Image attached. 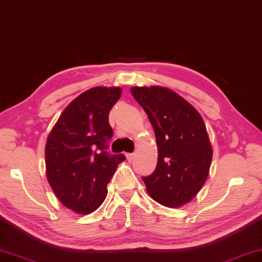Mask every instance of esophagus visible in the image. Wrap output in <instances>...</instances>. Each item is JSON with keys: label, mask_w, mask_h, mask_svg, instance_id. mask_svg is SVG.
<instances>
[{"label": "esophagus", "mask_w": 262, "mask_h": 262, "mask_svg": "<svg viewBox=\"0 0 262 262\" xmlns=\"http://www.w3.org/2000/svg\"><path fill=\"white\" fill-rule=\"evenodd\" d=\"M126 158H127L128 162H132V161H134V158H135V154H126Z\"/></svg>", "instance_id": "1"}]
</instances>
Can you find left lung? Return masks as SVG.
Here are the masks:
<instances>
[{
    "mask_svg": "<svg viewBox=\"0 0 262 262\" xmlns=\"http://www.w3.org/2000/svg\"><path fill=\"white\" fill-rule=\"evenodd\" d=\"M156 137L155 171L142 177L149 195L169 208L194 199L206 183L213 149L202 117L187 100L165 87H132Z\"/></svg>",
    "mask_w": 262,
    "mask_h": 262,
    "instance_id": "8db88e82",
    "label": "left lung"
}]
</instances>
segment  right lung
Returning <instances> with one entry per match:
<instances>
[{
    "label": "right lung",
    "mask_w": 262,
    "mask_h": 262,
    "mask_svg": "<svg viewBox=\"0 0 262 262\" xmlns=\"http://www.w3.org/2000/svg\"><path fill=\"white\" fill-rule=\"evenodd\" d=\"M122 94L120 87H93L63 110L45 149L46 175L63 206L90 214L104 202L107 184L123 154L107 152L113 130L108 113Z\"/></svg>",
    "instance_id": "obj_1"
}]
</instances>
